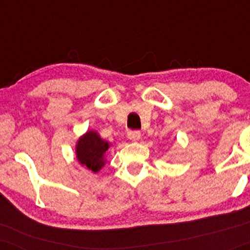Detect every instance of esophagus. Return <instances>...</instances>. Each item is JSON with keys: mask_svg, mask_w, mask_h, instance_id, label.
I'll return each instance as SVG.
<instances>
[{"mask_svg": "<svg viewBox=\"0 0 250 250\" xmlns=\"http://www.w3.org/2000/svg\"><path fill=\"white\" fill-rule=\"evenodd\" d=\"M127 136L130 141L137 142L140 139H141V133H140L139 130H131V131H128Z\"/></svg>", "mask_w": 250, "mask_h": 250, "instance_id": "obj_1", "label": "esophagus"}]
</instances>
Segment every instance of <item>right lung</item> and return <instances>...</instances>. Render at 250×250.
Here are the masks:
<instances>
[{
	"instance_id": "add662e5",
	"label": "right lung",
	"mask_w": 250,
	"mask_h": 250,
	"mask_svg": "<svg viewBox=\"0 0 250 250\" xmlns=\"http://www.w3.org/2000/svg\"><path fill=\"white\" fill-rule=\"evenodd\" d=\"M110 143L103 140L95 130H88L79 137L75 146L77 161L81 166L87 167L89 170L97 173L104 167L105 155Z\"/></svg>"
}]
</instances>
